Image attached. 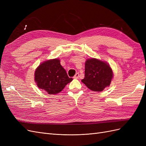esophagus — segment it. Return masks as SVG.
<instances>
[{
	"instance_id": "esophagus-1",
	"label": "esophagus",
	"mask_w": 146,
	"mask_h": 146,
	"mask_svg": "<svg viewBox=\"0 0 146 146\" xmlns=\"http://www.w3.org/2000/svg\"><path fill=\"white\" fill-rule=\"evenodd\" d=\"M78 77H79V74L78 73H76V75H75V76H74V78L77 79V78H78Z\"/></svg>"
}]
</instances>
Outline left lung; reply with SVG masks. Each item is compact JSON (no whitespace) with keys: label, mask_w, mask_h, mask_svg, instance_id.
<instances>
[{"label":"left lung","mask_w":146,"mask_h":146,"mask_svg":"<svg viewBox=\"0 0 146 146\" xmlns=\"http://www.w3.org/2000/svg\"><path fill=\"white\" fill-rule=\"evenodd\" d=\"M113 78V70L108 63L94 58L86 60L85 78L82 82L90 90L102 91L110 86Z\"/></svg>","instance_id":"1"}]
</instances>
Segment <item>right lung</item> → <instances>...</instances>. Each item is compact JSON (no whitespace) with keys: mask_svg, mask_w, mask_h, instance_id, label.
I'll use <instances>...</instances> for the list:
<instances>
[{"mask_svg":"<svg viewBox=\"0 0 146 146\" xmlns=\"http://www.w3.org/2000/svg\"><path fill=\"white\" fill-rule=\"evenodd\" d=\"M34 78L39 89L48 94L59 93L73 80L68 77L58 58L46 60L41 63L35 70Z\"/></svg>","mask_w":146,"mask_h":146,"instance_id":"1","label":"right lung"}]
</instances>
